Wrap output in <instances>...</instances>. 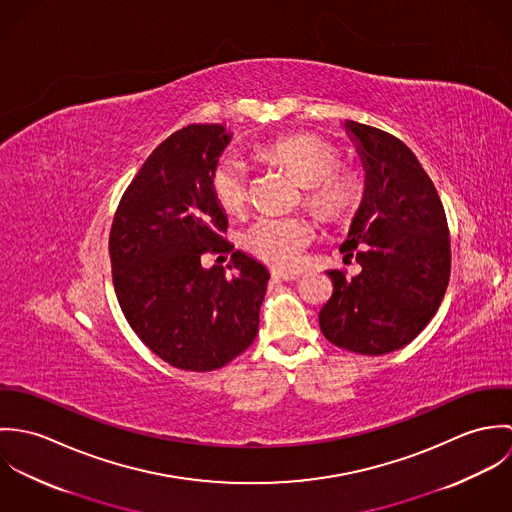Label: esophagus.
I'll list each match as a JSON object with an SVG mask.
<instances>
[{
  "label": "esophagus",
  "mask_w": 512,
  "mask_h": 512,
  "mask_svg": "<svg viewBox=\"0 0 512 512\" xmlns=\"http://www.w3.org/2000/svg\"><path fill=\"white\" fill-rule=\"evenodd\" d=\"M301 274L299 272H280V270H272V280L276 282H292L297 280Z\"/></svg>",
  "instance_id": "esophagus-1"
}]
</instances>
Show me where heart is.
I'll return each instance as SVG.
<instances>
[{"label":"heart","instance_id":"1","mask_svg":"<svg viewBox=\"0 0 512 512\" xmlns=\"http://www.w3.org/2000/svg\"><path fill=\"white\" fill-rule=\"evenodd\" d=\"M262 153L284 165L305 187V205L327 220L353 217L363 201V185L351 171H339V153L321 138L299 134L262 147ZM213 193L222 209L238 211L248 197V165L228 153L213 171ZM315 230L301 217L262 215L244 232L246 248L260 260L293 270L301 264Z\"/></svg>","mask_w":512,"mask_h":512}]
</instances>
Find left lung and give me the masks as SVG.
I'll use <instances>...</instances> for the list:
<instances>
[{
	"instance_id": "obj_1",
	"label": "left lung",
	"mask_w": 512,
	"mask_h": 512,
	"mask_svg": "<svg viewBox=\"0 0 512 512\" xmlns=\"http://www.w3.org/2000/svg\"><path fill=\"white\" fill-rule=\"evenodd\" d=\"M365 167V195L341 252L361 274L329 270L333 295L319 311L327 341L359 355H386L414 341L436 315L451 270L449 228L438 191L410 147L345 122Z\"/></svg>"
}]
</instances>
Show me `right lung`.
<instances>
[{
  "label": "right lung",
  "instance_id": "right-lung-1",
  "mask_svg": "<svg viewBox=\"0 0 512 512\" xmlns=\"http://www.w3.org/2000/svg\"><path fill=\"white\" fill-rule=\"evenodd\" d=\"M230 138L222 124L171 134L122 195L110 230L114 290L130 327L183 370H215L252 345L270 280L240 250L230 256L232 278L222 266H201L205 252L232 250L211 183Z\"/></svg>",
  "mask_w": 512,
  "mask_h": 512
}]
</instances>
